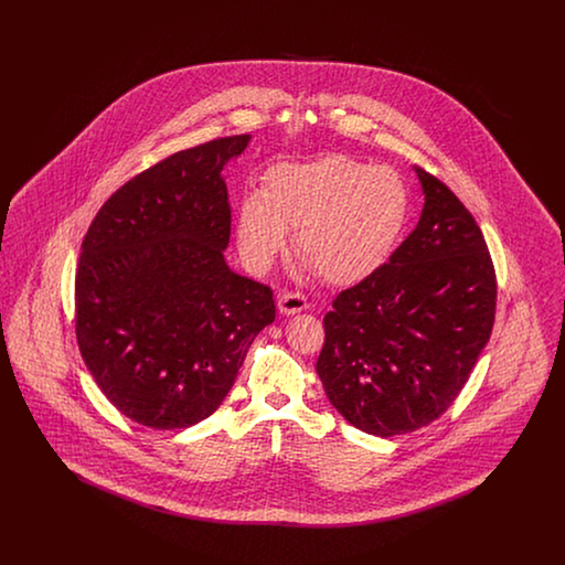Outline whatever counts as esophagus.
<instances>
[{
    "label": "esophagus",
    "mask_w": 565,
    "mask_h": 565,
    "mask_svg": "<svg viewBox=\"0 0 565 565\" xmlns=\"http://www.w3.org/2000/svg\"><path fill=\"white\" fill-rule=\"evenodd\" d=\"M277 307H279V313L295 316V313H300L309 307V300H307V296L300 295V292H286V295L279 296Z\"/></svg>",
    "instance_id": "34e87169"
}]
</instances>
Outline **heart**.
Listing matches in <instances>:
<instances>
[{
    "instance_id": "b5f03b06",
    "label": "heart",
    "mask_w": 565,
    "mask_h": 565,
    "mask_svg": "<svg viewBox=\"0 0 565 565\" xmlns=\"http://www.w3.org/2000/svg\"><path fill=\"white\" fill-rule=\"evenodd\" d=\"M411 192L385 167L332 154L281 162L247 194L237 212L245 260L267 267L295 233L296 254L328 284H355L373 275L403 239Z\"/></svg>"
}]
</instances>
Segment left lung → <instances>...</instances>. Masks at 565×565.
<instances>
[{"label":"left lung","instance_id":"obj_1","mask_svg":"<svg viewBox=\"0 0 565 565\" xmlns=\"http://www.w3.org/2000/svg\"><path fill=\"white\" fill-rule=\"evenodd\" d=\"M415 171L426 194L419 224L332 300L316 364L332 406L383 438L456 403L495 320V269L477 220L445 182Z\"/></svg>","mask_w":565,"mask_h":565}]
</instances>
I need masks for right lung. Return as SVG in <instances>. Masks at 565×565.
<instances>
[{
    "label": "right lung",
    "instance_id": "1",
    "mask_svg": "<svg viewBox=\"0 0 565 565\" xmlns=\"http://www.w3.org/2000/svg\"><path fill=\"white\" fill-rule=\"evenodd\" d=\"M249 135L175 152L116 190L76 270V339L99 390L154 430L189 428L231 392L273 290L228 269L231 205L220 171Z\"/></svg>",
    "mask_w": 565,
    "mask_h": 565
}]
</instances>
